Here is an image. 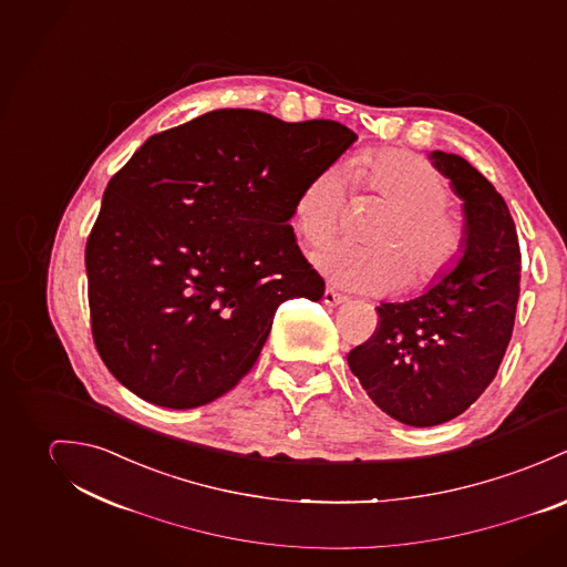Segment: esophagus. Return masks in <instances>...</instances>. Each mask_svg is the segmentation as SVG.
Instances as JSON below:
<instances>
[{
	"mask_svg": "<svg viewBox=\"0 0 567 567\" xmlns=\"http://www.w3.org/2000/svg\"><path fill=\"white\" fill-rule=\"evenodd\" d=\"M323 302H326L328 307H339V305L348 302V296H343V293H339V291H334V289H326V291H323Z\"/></svg>",
	"mask_w": 567,
	"mask_h": 567,
	"instance_id": "34e87169",
	"label": "esophagus"
}]
</instances>
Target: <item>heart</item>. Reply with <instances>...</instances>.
<instances>
[{
  "label": "heart",
  "instance_id": "obj_1",
  "mask_svg": "<svg viewBox=\"0 0 567 567\" xmlns=\"http://www.w3.org/2000/svg\"><path fill=\"white\" fill-rule=\"evenodd\" d=\"M357 178L393 210L374 230L378 246L334 244L315 256L317 269L328 280L352 291L386 293L406 280V262L415 285L440 278L456 262L465 244V228L445 208L447 185L429 161L411 152H378L359 163ZM348 189L346 169L330 165L298 193L293 221L311 246H323L337 235Z\"/></svg>",
  "mask_w": 567,
  "mask_h": 567
}]
</instances>
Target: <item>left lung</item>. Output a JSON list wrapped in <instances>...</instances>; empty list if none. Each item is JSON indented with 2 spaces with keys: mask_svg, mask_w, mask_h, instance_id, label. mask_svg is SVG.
<instances>
[{
  "mask_svg": "<svg viewBox=\"0 0 567 567\" xmlns=\"http://www.w3.org/2000/svg\"><path fill=\"white\" fill-rule=\"evenodd\" d=\"M431 161L463 202L461 258L420 298L377 307L374 334L348 354L374 404L417 429L461 415L496 378L522 262L513 217L494 185L456 154L435 150Z\"/></svg>",
  "mask_w": 567,
  "mask_h": 567,
  "instance_id": "1",
  "label": "left lung"
}]
</instances>
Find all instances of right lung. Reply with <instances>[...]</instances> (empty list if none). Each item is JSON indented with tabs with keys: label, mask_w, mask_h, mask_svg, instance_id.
Segmentation results:
<instances>
[{
	"label": "right lung",
	"mask_w": 567,
	"mask_h": 567,
	"mask_svg": "<svg viewBox=\"0 0 567 567\" xmlns=\"http://www.w3.org/2000/svg\"><path fill=\"white\" fill-rule=\"evenodd\" d=\"M328 120L221 109L150 136L109 183L86 241L95 348L138 398L195 409L252 370L291 298L321 300L296 197L352 143Z\"/></svg>",
	"instance_id": "1"
}]
</instances>
